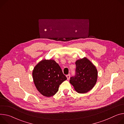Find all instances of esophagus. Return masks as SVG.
<instances>
[{
  "label": "esophagus",
  "instance_id": "obj_1",
  "mask_svg": "<svg viewBox=\"0 0 124 124\" xmlns=\"http://www.w3.org/2000/svg\"><path fill=\"white\" fill-rule=\"evenodd\" d=\"M66 78H67V79L68 80H69V79H70V75H67L66 76Z\"/></svg>",
  "mask_w": 124,
  "mask_h": 124
}]
</instances>
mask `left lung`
<instances>
[{"instance_id": "1", "label": "left lung", "mask_w": 124, "mask_h": 124, "mask_svg": "<svg viewBox=\"0 0 124 124\" xmlns=\"http://www.w3.org/2000/svg\"><path fill=\"white\" fill-rule=\"evenodd\" d=\"M76 75L70 78V83L75 91L85 93L94 87L96 83L98 72L95 66L86 57L76 61Z\"/></svg>"}]
</instances>
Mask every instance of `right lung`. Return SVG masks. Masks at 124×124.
Segmentation results:
<instances>
[{
    "label": "right lung",
    "instance_id": "right-lung-1",
    "mask_svg": "<svg viewBox=\"0 0 124 124\" xmlns=\"http://www.w3.org/2000/svg\"><path fill=\"white\" fill-rule=\"evenodd\" d=\"M32 75L38 91L47 97L57 93L60 85L67 80L58 64L52 59L39 61L33 68Z\"/></svg>",
    "mask_w": 124,
    "mask_h": 124
}]
</instances>
